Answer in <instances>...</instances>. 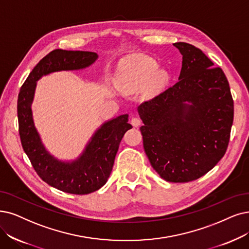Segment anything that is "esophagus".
<instances>
[{
	"instance_id": "1",
	"label": "esophagus",
	"mask_w": 249,
	"mask_h": 249,
	"mask_svg": "<svg viewBox=\"0 0 249 249\" xmlns=\"http://www.w3.org/2000/svg\"><path fill=\"white\" fill-rule=\"evenodd\" d=\"M131 123H132V124L135 126V127H138L139 125L141 124V123H142V121H141V118L140 117H138V116H136V117H133L132 118V121H131Z\"/></svg>"
}]
</instances>
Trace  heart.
<instances>
[{"instance_id": "1", "label": "heart", "mask_w": 249, "mask_h": 249, "mask_svg": "<svg viewBox=\"0 0 249 249\" xmlns=\"http://www.w3.org/2000/svg\"><path fill=\"white\" fill-rule=\"evenodd\" d=\"M156 68V61L146 56L124 59L118 64L114 76L115 86L123 91L135 92L146 84L147 92H157L167 82L168 75L164 71Z\"/></svg>"}]
</instances>
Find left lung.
I'll list each match as a JSON object with an SVG mask.
<instances>
[{
    "instance_id": "8db88e82",
    "label": "left lung",
    "mask_w": 249,
    "mask_h": 249,
    "mask_svg": "<svg viewBox=\"0 0 249 249\" xmlns=\"http://www.w3.org/2000/svg\"><path fill=\"white\" fill-rule=\"evenodd\" d=\"M183 55L178 81L138 107L145 153L163 180L187 183L210 172L225 155L234 102L221 67L201 50L176 43Z\"/></svg>"
}]
</instances>
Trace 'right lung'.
Masks as SVG:
<instances>
[{"label": "right lung", "instance_id": "obj_1", "mask_svg": "<svg viewBox=\"0 0 249 249\" xmlns=\"http://www.w3.org/2000/svg\"><path fill=\"white\" fill-rule=\"evenodd\" d=\"M97 58L94 52L56 49L35 66L18 95V126L24 152L44 182L69 194H89L105 185L122 139L133 127L127 123L128 115L124 114L105 123L95 133L83 155L69 163L57 160L45 149L34 125L31 104L38 78L54 71L85 68Z\"/></svg>", "mask_w": 249, "mask_h": 249}]
</instances>
